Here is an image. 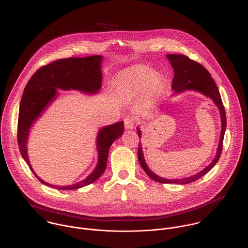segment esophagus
<instances>
[{"label": "esophagus", "instance_id": "esophagus-1", "mask_svg": "<svg viewBox=\"0 0 248 248\" xmlns=\"http://www.w3.org/2000/svg\"><path fill=\"white\" fill-rule=\"evenodd\" d=\"M135 126V120L134 118H132L131 116H127L124 118V127L127 130H131L134 129Z\"/></svg>", "mask_w": 248, "mask_h": 248}]
</instances>
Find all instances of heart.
<instances>
[{
	"mask_svg": "<svg viewBox=\"0 0 248 248\" xmlns=\"http://www.w3.org/2000/svg\"><path fill=\"white\" fill-rule=\"evenodd\" d=\"M147 85L158 92L164 86L163 76L145 65H136L121 71L116 77V87L122 95L136 96L145 90Z\"/></svg>",
	"mask_w": 248,
	"mask_h": 248,
	"instance_id": "heart-1",
	"label": "heart"
}]
</instances>
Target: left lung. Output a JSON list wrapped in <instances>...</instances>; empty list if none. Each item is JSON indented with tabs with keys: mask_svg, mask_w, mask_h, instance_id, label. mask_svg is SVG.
<instances>
[{
	"mask_svg": "<svg viewBox=\"0 0 248 248\" xmlns=\"http://www.w3.org/2000/svg\"><path fill=\"white\" fill-rule=\"evenodd\" d=\"M168 60L170 61L175 74L172 81V89L176 91V93L183 92L185 90H194L198 91L206 96L210 97L213 101L216 103V105L218 107V109L220 111V117H221V132H220V139L218 143V148L217 151V155L214 158L212 162L202 171L200 173L192 176V177H186V178H180V179H166L163 177H158L155 174H154L147 166L144 160L143 152H142L141 144L139 145V151H138V157L139 161L141 165L142 169L144 172L154 179L155 181L160 182V183H176V184H187L193 181H196L197 179L203 177L205 174H207L213 167L216 165V163L218 161L221 152H222V144H223V138L224 133L226 129V114H225V108L223 106L218 89L211 77V74L208 71L202 66L200 63L190 59L186 55L182 54H168L167 55ZM138 134L140 138V130L138 128Z\"/></svg>",
	"mask_w": 248,
	"mask_h": 248,
	"instance_id": "left-lung-1",
	"label": "left lung"
}]
</instances>
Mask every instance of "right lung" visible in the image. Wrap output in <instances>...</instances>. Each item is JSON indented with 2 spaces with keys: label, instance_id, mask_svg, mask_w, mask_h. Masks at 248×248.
<instances>
[{
  "label": "right lung",
  "instance_id": "right-lung-1",
  "mask_svg": "<svg viewBox=\"0 0 248 248\" xmlns=\"http://www.w3.org/2000/svg\"><path fill=\"white\" fill-rule=\"evenodd\" d=\"M102 58L101 55H93L84 58L71 57L53 61L36 71L25 88L18 116V145L20 153L30 169L42 183L47 186L60 190H74L94 182L106 169L110 145L123 134V121L101 129L97 137L99 157L96 168L86 179L69 186H54L45 182L36 176L29 160L27 143L30 128L33 121L41 115L44 108L55 98L57 94L56 88L62 90L73 89L88 93H97L102 83L100 65Z\"/></svg>",
  "mask_w": 248,
  "mask_h": 248
}]
</instances>
